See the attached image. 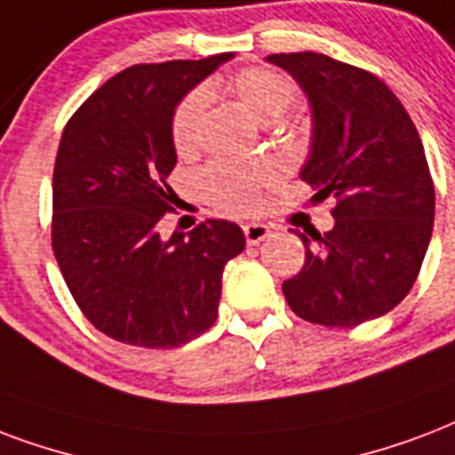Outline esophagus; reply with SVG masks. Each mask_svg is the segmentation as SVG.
<instances>
[{"label":"esophagus","instance_id":"obj_1","mask_svg":"<svg viewBox=\"0 0 455 455\" xmlns=\"http://www.w3.org/2000/svg\"><path fill=\"white\" fill-rule=\"evenodd\" d=\"M243 234H245L248 245H258V243H262L265 238H269L272 228L267 227V224H259V221H252V224H245V227H243Z\"/></svg>","mask_w":455,"mask_h":455}]
</instances>
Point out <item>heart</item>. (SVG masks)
<instances>
[{"label":"heart","mask_w":455,"mask_h":455,"mask_svg":"<svg viewBox=\"0 0 455 455\" xmlns=\"http://www.w3.org/2000/svg\"><path fill=\"white\" fill-rule=\"evenodd\" d=\"M231 90L248 112L262 124H274L289 112L296 100V88L291 78L269 68L251 66L231 78ZM210 102L207 88H193L181 97L172 114V143L179 152H190L197 143L200 124ZM274 181V172L262 164H238L228 159H217L200 169L197 188L204 200L231 212L251 214L262 204V190Z\"/></svg>","instance_id":"b5f03b06"}]
</instances>
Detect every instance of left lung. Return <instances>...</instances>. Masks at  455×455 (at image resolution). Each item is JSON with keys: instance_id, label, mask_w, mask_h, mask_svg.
Returning a JSON list of instances; mask_svg holds the SVG:
<instances>
[{"instance_id": "1", "label": "left lung", "mask_w": 455, "mask_h": 455, "mask_svg": "<svg viewBox=\"0 0 455 455\" xmlns=\"http://www.w3.org/2000/svg\"><path fill=\"white\" fill-rule=\"evenodd\" d=\"M307 95L312 145L300 179L334 200V228L300 235L303 269L282 283L298 317L358 327L394 310L420 274L435 183L418 128L387 83L317 52L269 54ZM307 233V231H305Z\"/></svg>"}]
</instances>
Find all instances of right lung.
Instances as JSON below:
<instances>
[{"instance_id":"right-lung-1","label":"right lung","mask_w":455,"mask_h":455,"mask_svg":"<svg viewBox=\"0 0 455 455\" xmlns=\"http://www.w3.org/2000/svg\"><path fill=\"white\" fill-rule=\"evenodd\" d=\"M234 57L135 64L97 88L66 124L52 181V251L88 322L114 341L176 348L217 320L221 274L245 248L241 227L207 220L162 241L179 200L172 114Z\"/></svg>"}]
</instances>
